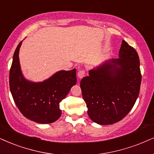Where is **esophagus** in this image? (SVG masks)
Segmentation results:
<instances>
[{
  "label": "esophagus",
  "mask_w": 154,
  "mask_h": 154,
  "mask_svg": "<svg viewBox=\"0 0 154 154\" xmlns=\"http://www.w3.org/2000/svg\"><path fill=\"white\" fill-rule=\"evenodd\" d=\"M85 75H86V71L85 70H80L78 72V76H79V79H82Z\"/></svg>",
  "instance_id": "obj_1"
}]
</instances>
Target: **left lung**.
Returning a JSON list of instances; mask_svg holds the SVG:
<instances>
[{"mask_svg": "<svg viewBox=\"0 0 154 154\" xmlns=\"http://www.w3.org/2000/svg\"><path fill=\"white\" fill-rule=\"evenodd\" d=\"M119 55V58L89 71L80 83L88 116L100 125L122 120L139 94L141 73L138 53L123 40Z\"/></svg>", "mask_w": 154, "mask_h": 154, "instance_id": "8db88e82", "label": "left lung"}]
</instances>
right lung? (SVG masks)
<instances>
[{"label":"right lung","mask_w":154,"mask_h":154,"mask_svg":"<svg viewBox=\"0 0 154 154\" xmlns=\"http://www.w3.org/2000/svg\"><path fill=\"white\" fill-rule=\"evenodd\" d=\"M19 43L13 54L9 85L15 103L20 113L38 123H51L61 115L59 106L76 83V70L60 71L41 83L28 81L23 76L19 63Z\"/></svg>","instance_id":"obj_1"}]
</instances>
